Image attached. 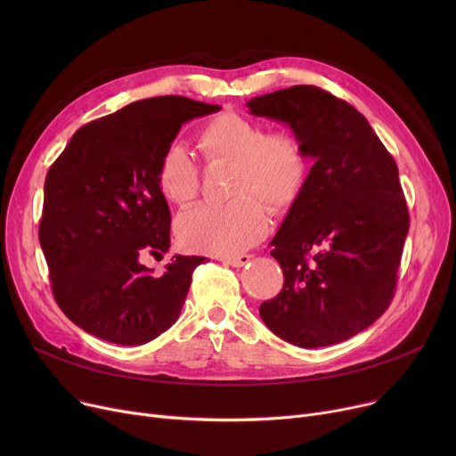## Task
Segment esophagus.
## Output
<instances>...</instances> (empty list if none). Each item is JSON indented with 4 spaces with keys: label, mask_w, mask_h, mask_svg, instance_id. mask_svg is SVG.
I'll list each match as a JSON object with an SVG mask.
<instances>
[{
    "label": "esophagus",
    "mask_w": 456,
    "mask_h": 456,
    "mask_svg": "<svg viewBox=\"0 0 456 456\" xmlns=\"http://www.w3.org/2000/svg\"><path fill=\"white\" fill-rule=\"evenodd\" d=\"M222 262H225L227 266H232V268H242L246 266L248 262L251 260V255H232V256H220Z\"/></svg>",
    "instance_id": "esophagus-1"
}]
</instances>
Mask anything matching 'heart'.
Returning a JSON list of instances; mask_svg holds the SVG:
<instances>
[{
  "label": "heart",
  "instance_id": "1",
  "mask_svg": "<svg viewBox=\"0 0 456 456\" xmlns=\"http://www.w3.org/2000/svg\"><path fill=\"white\" fill-rule=\"evenodd\" d=\"M207 164H229V196L224 205H201L183 214L175 234L183 249L229 256L242 253L270 229L266 203L275 214L289 212L306 186L310 160L301 138L279 129L265 133L255 119L236 112L210 118L198 133ZM160 196L184 208L200 196V167L179 143L167 146L155 170Z\"/></svg>",
  "mask_w": 456,
  "mask_h": 456
}]
</instances>
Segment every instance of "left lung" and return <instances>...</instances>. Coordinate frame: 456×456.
I'll return each mask as SVG.
<instances>
[{
    "mask_svg": "<svg viewBox=\"0 0 456 456\" xmlns=\"http://www.w3.org/2000/svg\"><path fill=\"white\" fill-rule=\"evenodd\" d=\"M248 107L289 124L314 160L272 240L284 284L260 318L299 347L344 342L394 299L411 225L397 164L361 112L318 86L255 95Z\"/></svg>",
    "mask_w": 456,
    "mask_h": 456,
    "instance_id": "8db88e82",
    "label": "left lung"
}]
</instances>
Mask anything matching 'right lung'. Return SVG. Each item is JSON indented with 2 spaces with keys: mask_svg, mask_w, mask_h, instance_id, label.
Returning a JSON list of instances; mask_svg holds the SVG:
<instances>
[{
  "mask_svg": "<svg viewBox=\"0 0 456 456\" xmlns=\"http://www.w3.org/2000/svg\"><path fill=\"white\" fill-rule=\"evenodd\" d=\"M220 109L183 95L134 102L76 131L52 164L38 240L55 301L83 330L140 346L177 322L205 256L175 255L162 275L142 265L170 248L155 170L183 124Z\"/></svg>",
  "mask_w": 456,
  "mask_h": 456,
  "instance_id": "right-lung-1",
  "label": "right lung"
}]
</instances>
